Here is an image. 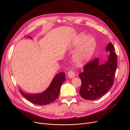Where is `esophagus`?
Segmentation results:
<instances>
[{
  "label": "esophagus",
  "mask_w": 130,
  "mask_h": 130,
  "mask_svg": "<svg viewBox=\"0 0 130 130\" xmlns=\"http://www.w3.org/2000/svg\"><path fill=\"white\" fill-rule=\"evenodd\" d=\"M76 76V73L73 69H70L68 72V77L69 78H73Z\"/></svg>",
  "instance_id": "esophagus-1"
}]
</instances>
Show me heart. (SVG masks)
Listing matches in <instances>:
<instances>
[{"label":"heart","instance_id":"b5f03b06","mask_svg":"<svg viewBox=\"0 0 130 130\" xmlns=\"http://www.w3.org/2000/svg\"><path fill=\"white\" fill-rule=\"evenodd\" d=\"M96 46L95 40L91 36L81 34L75 39L72 44V48H77L74 61L78 66H81L87 62L92 57Z\"/></svg>","mask_w":130,"mask_h":130}]
</instances>
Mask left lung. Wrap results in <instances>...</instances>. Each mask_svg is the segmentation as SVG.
<instances>
[{"label": "left lung", "instance_id": "left-lung-1", "mask_svg": "<svg viewBox=\"0 0 130 130\" xmlns=\"http://www.w3.org/2000/svg\"><path fill=\"white\" fill-rule=\"evenodd\" d=\"M110 53L107 62L99 63V59L88 62L83 67V72L79 76L82 81L80 94L84 99L95 100L101 97L112 87L117 66L115 48L112 43L106 48Z\"/></svg>", "mask_w": 130, "mask_h": 130}]
</instances>
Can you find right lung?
<instances>
[{
    "label": "right lung",
    "instance_id": "obj_1",
    "mask_svg": "<svg viewBox=\"0 0 130 130\" xmlns=\"http://www.w3.org/2000/svg\"><path fill=\"white\" fill-rule=\"evenodd\" d=\"M28 38L32 39L30 36ZM65 80L64 72H60L55 76L53 79L49 87L42 93L37 94H26L21 89V94L30 102L40 105L50 104L57 99L59 95L61 87Z\"/></svg>",
    "mask_w": 130,
    "mask_h": 130
}]
</instances>
